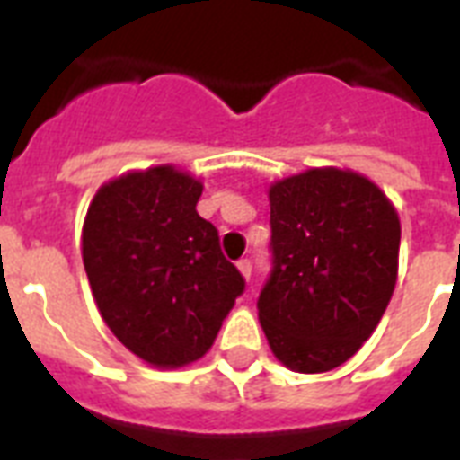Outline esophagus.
<instances>
[{"mask_svg": "<svg viewBox=\"0 0 460 460\" xmlns=\"http://www.w3.org/2000/svg\"><path fill=\"white\" fill-rule=\"evenodd\" d=\"M238 270H241V275H243L245 279H251V272H253V262L248 261V258H243V261H238Z\"/></svg>", "mask_w": 460, "mask_h": 460, "instance_id": "obj_1", "label": "esophagus"}]
</instances>
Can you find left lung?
<instances>
[{
    "mask_svg": "<svg viewBox=\"0 0 460 460\" xmlns=\"http://www.w3.org/2000/svg\"><path fill=\"white\" fill-rule=\"evenodd\" d=\"M270 275L258 315L289 369L347 362L381 321L398 275L401 222L362 175L314 168L270 188Z\"/></svg>",
    "mask_w": 460,
    "mask_h": 460,
    "instance_id": "obj_1",
    "label": "left lung"
}]
</instances>
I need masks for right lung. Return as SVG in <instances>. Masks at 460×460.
I'll return each instance as SVG.
<instances>
[{"label": "right lung", "mask_w": 460, "mask_h": 460, "mask_svg": "<svg viewBox=\"0 0 460 460\" xmlns=\"http://www.w3.org/2000/svg\"><path fill=\"white\" fill-rule=\"evenodd\" d=\"M199 195L195 178L156 166L103 185L84 222V268L98 311L154 367L205 355L245 289L217 226L195 209Z\"/></svg>", "instance_id": "obj_1"}]
</instances>
